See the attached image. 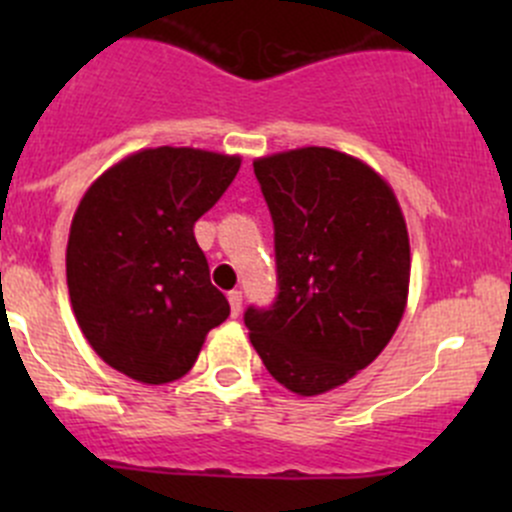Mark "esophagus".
Listing matches in <instances>:
<instances>
[{"mask_svg":"<svg viewBox=\"0 0 512 512\" xmlns=\"http://www.w3.org/2000/svg\"><path fill=\"white\" fill-rule=\"evenodd\" d=\"M227 302H230V314L232 317H237L242 309V292L240 289H232V292H227Z\"/></svg>","mask_w":512,"mask_h":512,"instance_id":"1","label":"esophagus"}]
</instances>
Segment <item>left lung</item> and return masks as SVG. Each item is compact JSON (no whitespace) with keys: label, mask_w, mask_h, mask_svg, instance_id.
I'll list each match as a JSON object with an SVG mask.
<instances>
[{"label":"left lung","mask_w":512,"mask_h":512,"mask_svg":"<svg viewBox=\"0 0 512 512\" xmlns=\"http://www.w3.org/2000/svg\"><path fill=\"white\" fill-rule=\"evenodd\" d=\"M272 223L280 294L247 309L262 364L297 396L347 384L394 337L406 312L411 247L391 185L334 148L252 160Z\"/></svg>","instance_id":"left-lung-1"}]
</instances>
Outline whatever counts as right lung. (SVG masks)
I'll list each match as a JSON object with an SVG mask.
<instances>
[{
    "label": "right lung",
    "mask_w": 512,
    "mask_h": 512,
    "mask_svg": "<svg viewBox=\"0 0 512 512\" xmlns=\"http://www.w3.org/2000/svg\"><path fill=\"white\" fill-rule=\"evenodd\" d=\"M242 158L203 148H141L89 185L66 245V285L91 349L116 371L160 386L193 369L230 314L193 235Z\"/></svg>",
    "instance_id": "right-lung-1"
}]
</instances>
